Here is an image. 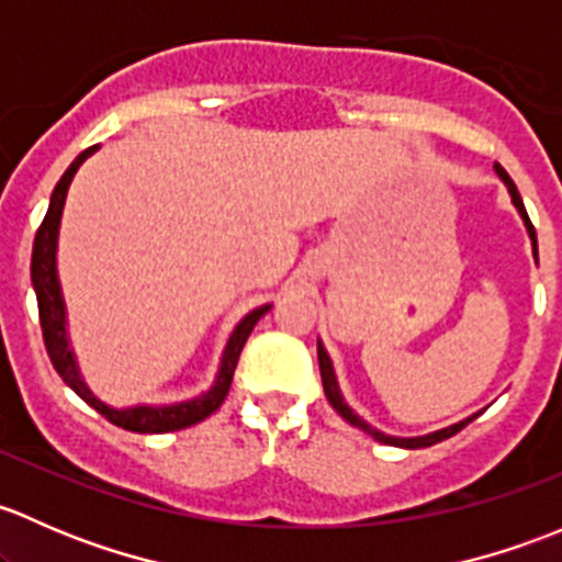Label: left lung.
I'll list each match as a JSON object with an SVG mask.
<instances>
[{"mask_svg": "<svg viewBox=\"0 0 562 562\" xmlns=\"http://www.w3.org/2000/svg\"><path fill=\"white\" fill-rule=\"evenodd\" d=\"M497 173H501V179L506 181L508 192H512V198H514V206H517V209H519V214H522V217H525V225H527V231H530V239H532V255H536V260H538V241H536V228H532L530 217H527V212H525V203H522V198H519V190H517V184H514V181H512V176H508L506 171H503L501 166H497ZM317 364H321V381H323V391H326V396H328V402H331V407H334V411H337L339 416L345 418V422H350V424H353V427L364 429L367 435H372V438H375V440H381V443H389V446H402V449H427V446H435V443H440V440H446V438H451V435H457L459 429H462V427H468V424L473 422V418H475V416H473V418H464V422L454 424V427H449V429H440V432H435V435H424V438H407V440H402V438H389V435H383V432H378V429L367 427V424L361 422V418L356 416V413L350 411L348 405H345V402H342V394H339V389H337V381H334L331 361H328V356H326V350H323V345H317Z\"/></svg>", "mask_w": 562, "mask_h": 562, "instance_id": "obj_1", "label": "left lung"}]
</instances>
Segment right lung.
<instances>
[{
    "mask_svg": "<svg viewBox=\"0 0 562 562\" xmlns=\"http://www.w3.org/2000/svg\"><path fill=\"white\" fill-rule=\"evenodd\" d=\"M94 149H98V146H89L87 151H81V155L70 162V168L61 173L59 184H56L54 192H50L48 212H45L43 223H40L35 247H32V285H35V293H37L40 328H43L45 350H48L50 364H54V370L59 372L61 381L76 391L87 405H92L100 416H105L111 424H116V427L122 429H130V432H140V435L176 432V429H184V427H192V424L203 422V418L212 416V413L223 405L225 396H228L231 381H234L236 364H239L241 348H245L249 331H252L255 323H258L260 317L269 313V307H260L255 310V313H249L245 321L236 326V331L231 334L228 348H225V356H223V367H220L217 383H214V389L209 391V394L198 396V400L192 402H181V405H173V407H130V411H113V407H105L103 402L94 400V396L89 394V389L83 386L76 361H72V353L67 350L65 304H61L59 280H56V234H59V220H61V206H65L67 187H70L78 166H81Z\"/></svg>",
    "mask_w": 562,
    "mask_h": 562,
    "instance_id": "add662e5",
    "label": "right lung"
}]
</instances>
